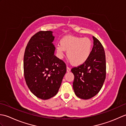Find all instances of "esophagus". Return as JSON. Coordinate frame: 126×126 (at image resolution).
Returning <instances> with one entry per match:
<instances>
[{"mask_svg":"<svg viewBox=\"0 0 126 126\" xmlns=\"http://www.w3.org/2000/svg\"><path fill=\"white\" fill-rule=\"evenodd\" d=\"M70 70H71V69L69 67H68V66H67V67H66V71H67V72L70 71Z\"/></svg>","mask_w":126,"mask_h":126,"instance_id":"34e87169","label":"esophagus"}]
</instances>
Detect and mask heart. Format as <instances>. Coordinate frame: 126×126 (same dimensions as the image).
I'll use <instances>...</instances> for the list:
<instances>
[{"label": "heart", "instance_id": "obj_1", "mask_svg": "<svg viewBox=\"0 0 126 126\" xmlns=\"http://www.w3.org/2000/svg\"><path fill=\"white\" fill-rule=\"evenodd\" d=\"M92 50V42L87 37L68 36L60 40V45L56 47L58 57L62 58L64 51L74 65H79L84 63L89 58Z\"/></svg>", "mask_w": 126, "mask_h": 126}]
</instances>
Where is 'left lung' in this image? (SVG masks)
<instances>
[{"label": "left lung", "instance_id": "left-lung-1", "mask_svg": "<svg viewBox=\"0 0 126 126\" xmlns=\"http://www.w3.org/2000/svg\"><path fill=\"white\" fill-rule=\"evenodd\" d=\"M94 45L90 56L82 64L71 69L74 75L73 89L76 95L87 100L100 92L106 79V62L104 48L93 36Z\"/></svg>", "mask_w": 126, "mask_h": 126}]
</instances>
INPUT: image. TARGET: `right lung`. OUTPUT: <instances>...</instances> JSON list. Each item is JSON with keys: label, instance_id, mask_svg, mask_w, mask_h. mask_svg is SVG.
Returning <instances> with one entry per match:
<instances>
[{"label": "right lung", "instance_id": "obj_1", "mask_svg": "<svg viewBox=\"0 0 126 126\" xmlns=\"http://www.w3.org/2000/svg\"><path fill=\"white\" fill-rule=\"evenodd\" d=\"M55 37L41 31L30 38L24 56V73L29 89L36 97L47 100L58 92L66 71L64 62L54 55Z\"/></svg>", "mask_w": 126, "mask_h": 126}]
</instances>
